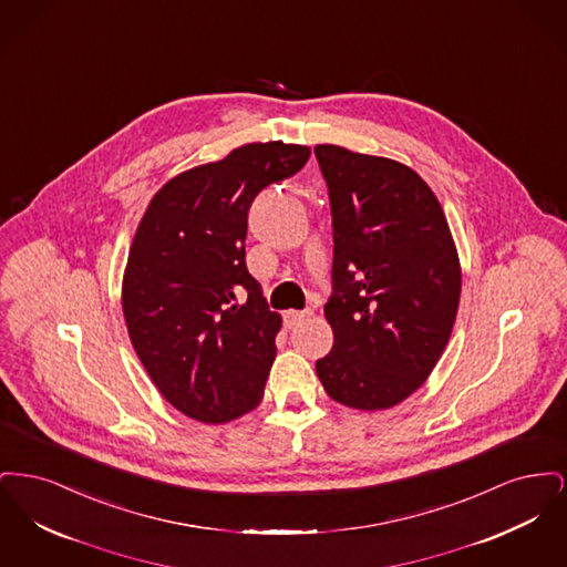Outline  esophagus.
I'll use <instances>...</instances> for the list:
<instances>
[{
    "label": "esophagus",
    "mask_w": 567,
    "mask_h": 567,
    "mask_svg": "<svg viewBox=\"0 0 567 567\" xmlns=\"http://www.w3.org/2000/svg\"><path fill=\"white\" fill-rule=\"evenodd\" d=\"M310 317H312V310H289L285 319H287L289 327H293V324L301 323V321H306Z\"/></svg>",
    "instance_id": "obj_1"
}]
</instances>
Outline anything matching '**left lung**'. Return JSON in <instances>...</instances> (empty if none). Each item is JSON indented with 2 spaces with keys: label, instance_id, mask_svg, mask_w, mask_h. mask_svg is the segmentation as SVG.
<instances>
[{
  "label": "left lung",
  "instance_id": "1",
  "mask_svg": "<svg viewBox=\"0 0 567 567\" xmlns=\"http://www.w3.org/2000/svg\"><path fill=\"white\" fill-rule=\"evenodd\" d=\"M329 189L333 349L317 361L331 400L357 410L404 402L449 344L461 268L446 216L404 163L315 146Z\"/></svg>",
  "mask_w": 567,
  "mask_h": 567
}]
</instances>
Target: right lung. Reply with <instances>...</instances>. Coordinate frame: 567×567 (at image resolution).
<instances>
[{
  "label": "right lung",
  "instance_id": "add662e5",
  "mask_svg": "<svg viewBox=\"0 0 567 567\" xmlns=\"http://www.w3.org/2000/svg\"><path fill=\"white\" fill-rule=\"evenodd\" d=\"M308 157L299 144H244L165 183L137 225L123 278L127 331L163 398L195 421H234L264 398L280 315L246 268L248 210Z\"/></svg>",
  "mask_w": 567,
  "mask_h": 567
}]
</instances>
